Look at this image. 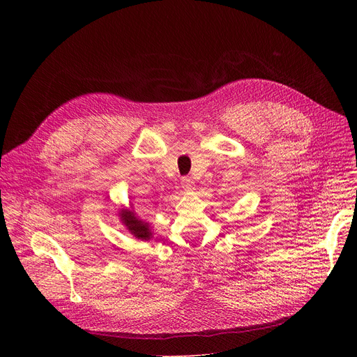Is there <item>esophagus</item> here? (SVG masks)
I'll return each instance as SVG.
<instances>
[{"label":"esophagus","mask_w":357,"mask_h":357,"mask_svg":"<svg viewBox=\"0 0 357 357\" xmlns=\"http://www.w3.org/2000/svg\"><path fill=\"white\" fill-rule=\"evenodd\" d=\"M194 183H195L194 179L190 178V176H185V178L181 179V185H182L183 190H192L194 188Z\"/></svg>","instance_id":"obj_1"}]
</instances>
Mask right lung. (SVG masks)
<instances>
[{
	"mask_svg": "<svg viewBox=\"0 0 357 357\" xmlns=\"http://www.w3.org/2000/svg\"><path fill=\"white\" fill-rule=\"evenodd\" d=\"M120 218H121L124 226L127 227V230L131 234H133L136 238H140V240H150V238H152V230H150L149 224L142 221L140 218H137V215L133 211L121 210L120 211Z\"/></svg>",
	"mask_w": 357,
	"mask_h": 357,
	"instance_id": "1",
	"label": "right lung"
}]
</instances>
